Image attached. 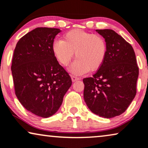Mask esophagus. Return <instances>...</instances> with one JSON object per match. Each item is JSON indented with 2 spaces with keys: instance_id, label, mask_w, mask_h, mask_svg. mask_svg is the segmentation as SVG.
Listing matches in <instances>:
<instances>
[{
  "instance_id": "1",
  "label": "esophagus",
  "mask_w": 148,
  "mask_h": 148,
  "mask_svg": "<svg viewBox=\"0 0 148 148\" xmlns=\"http://www.w3.org/2000/svg\"><path fill=\"white\" fill-rule=\"evenodd\" d=\"M71 79H72V82H76V81H77V80L79 79V78L77 77L72 75L71 76Z\"/></svg>"
}]
</instances>
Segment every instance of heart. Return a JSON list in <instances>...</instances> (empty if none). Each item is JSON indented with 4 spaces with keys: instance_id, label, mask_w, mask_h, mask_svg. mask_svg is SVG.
<instances>
[{
    "instance_id": "obj_1",
    "label": "heart",
    "mask_w": 148,
    "mask_h": 148,
    "mask_svg": "<svg viewBox=\"0 0 148 148\" xmlns=\"http://www.w3.org/2000/svg\"><path fill=\"white\" fill-rule=\"evenodd\" d=\"M51 49L56 58L64 66L69 64L75 52L76 59L71 64L70 71L79 75L90 70L99 69L106 57L107 45L101 35L74 29L67 32L63 40H55Z\"/></svg>"
}]
</instances>
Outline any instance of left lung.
Here are the masks:
<instances>
[{
  "mask_svg": "<svg viewBox=\"0 0 148 148\" xmlns=\"http://www.w3.org/2000/svg\"><path fill=\"white\" fill-rule=\"evenodd\" d=\"M96 31L105 38L107 52L92 77L83 79L84 98L92 112L112 118L123 114L135 98L139 67L133 47L124 38L111 29Z\"/></svg>",
  "mask_w": 148,
  "mask_h": 148,
  "instance_id": "1",
  "label": "left lung"
}]
</instances>
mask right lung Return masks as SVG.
<instances>
[{
    "label": "right lung",
    "mask_w": 148,
    "mask_h": 148,
    "mask_svg": "<svg viewBox=\"0 0 148 148\" xmlns=\"http://www.w3.org/2000/svg\"><path fill=\"white\" fill-rule=\"evenodd\" d=\"M60 32L36 28L19 40L13 53L11 71L16 97L25 109L42 118L57 112L72 84L51 49Z\"/></svg>",
    "instance_id": "add662e5"
}]
</instances>
